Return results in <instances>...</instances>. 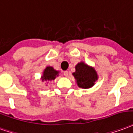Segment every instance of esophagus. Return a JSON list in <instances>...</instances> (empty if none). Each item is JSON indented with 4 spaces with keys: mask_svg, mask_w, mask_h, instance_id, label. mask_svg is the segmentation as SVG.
I'll list each match as a JSON object with an SVG mask.
<instances>
[{
    "mask_svg": "<svg viewBox=\"0 0 133 133\" xmlns=\"http://www.w3.org/2000/svg\"><path fill=\"white\" fill-rule=\"evenodd\" d=\"M63 74H64V76H66V77H68V76H69L70 73H69V72H68V71H67V70H66V71H64Z\"/></svg>",
    "mask_w": 133,
    "mask_h": 133,
    "instance_id": "34e87169",
    "label": "esophagus"
}]
</instances>
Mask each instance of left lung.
<instances>
[{"label": "left lung", "mask_w": 133, "mask_h": 133, "mask_svg": "<svg viewBox=\"0 0 133 133\" xmlns=\"http://www.w3.org/2000/svg\"><path fill=\"white\" fill-rule=\"evenodd\" d=\"M73 76L76 78L77 85L82 89L92 87L98 80V75L95 69L83 62L76 65V71L73 73Z\"/></svg>", "instance_id": "8db88e82"}]
</instances>
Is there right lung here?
<instances>
[{"mask_svg": "<svg viewBox=\"0 0 133 133\" xmlns=\"http://www.w3.org/2000/svg\"><path fill=\"white\" fill-rule=\"evenodd\" d=\"M59 75V71L55 70L51 66H47L43 71V74L41 77L42 81H52L55 80V78L58 76Z\"/></svg>", "mask_w": 133, "mask_h": 133, "instance_id": "right-lung-1", "label": "right lung"}]
</instances>
